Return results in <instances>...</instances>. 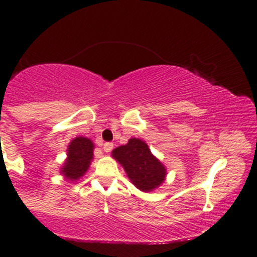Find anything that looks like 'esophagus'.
Segmentation results:
<instances>
[{"label": "esophagus", "instance_id": "obj_1", "mask_svg": "<svg viewBox=\"0 0 257 257\" xmlns=\"http://www.w3.org/2000/svg\"><path fill=\"white\" fill-rule=\"evenodd\" d=\"M112 148H113V144H111V142H106V144L104 145V147H102V150H104L105 152H111Z\"/></svg>", "mask_w": 257, "mask_h": 257}]
</instances>
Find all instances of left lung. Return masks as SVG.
I'll return each instance as SVG.
<instances>
[{
	"label": "left lung",
	"instance_id": "left-lung-1",
	"mask_svg": "<svg viewBox=\"0 0 257 257\" xmlns=\"http://www.w3.org/2000/svg\"><path fill=\"white\" fill-rule=\"evenodd\" d=\"M111 156L122 166L131 183L141 192H152L166 181L165 165L142 140L130 139L126 145L116 147Z\"/></svg>",
	"mask_w": 257,
	"mask_h": 257
}]
</instances>
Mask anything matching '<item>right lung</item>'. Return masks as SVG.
<instances>
[{"label": "right lung", "instance_id": "1", "mask_svg": "<svg viewBox=\"0 0 257 257\" xmlns=\"http://www.w3.org/2000/svg\"><path fill=\"white\" fill-rule=\"evenodd\" d=\"M94 144L88 137L71 140L67 148V158L60 167V174L68 181H78L86 173L94 158Z\"/></svg>", "mask_w": 257, "mask_h": 257}]
</instances>
